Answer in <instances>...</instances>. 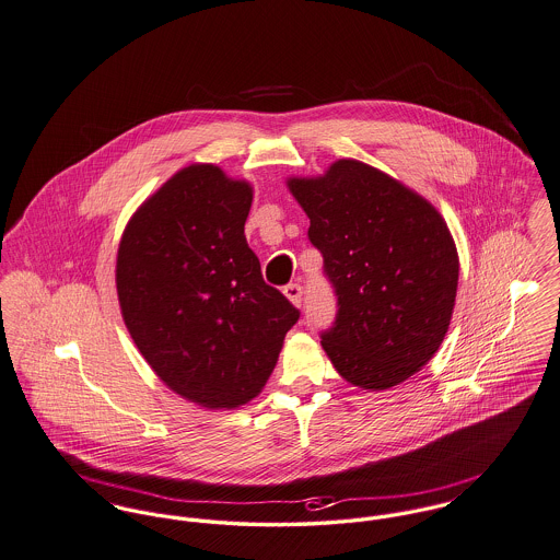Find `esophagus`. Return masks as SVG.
<instances>
[{
  "label": "esophagus",
  "instance_id": "obj_1",
  "mask_svg": "<svg viewBox=\"0 0 560 560\" xmlns=\"http://www.w3.org/2000/svg\"><path fill=\"white\" fill-rule=\"evenodd\" d=\"M282 293H284V298L289 299L295 307L301 305V301H303V289L299 287L298 282H291V284H287L284 289H282Z\"/></svg>",
  "mask_w": 560,
  "mask_h": 560
}]
</instances>
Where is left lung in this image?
<instances>
[{
	"mask_svg": "<svg viewBox=\"0 0 560 560\" xmlns=\"http://www.w3.org/2000/svg\"><path fill=\"white\" fill-rule=\"evenodd\" d=\"M287 187L336 289V325L320 343L337 373L363 390H386L420 372L440 350L456 301L458 253L444 217L357 159Z\"/></svg>",
	"mask_w": 560,
	"mask_h": 560,
	"instance_id": "left-lung-1",
	"label": "left lung"
}]
</instances>
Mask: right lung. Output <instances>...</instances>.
Returning <instances> with one entry per match:
<instances>
[{
    "mask_svg": "<svg viewBox=\"0 0 560 560\" xmlns=\"http://www.w3.org/2000/svg\"><path fill=\"white\" fill-rule=\"evenodd\" d=\"M250 206V183L192 163L133 212L118 244L129 336L170 390L208 410L253 401L299 320L248 248Z\"/></svg>",
    "mask_w": 560,
    "mask_h": 560,
    "instance_id": "right-lung-1",
    "label": "right lung"
}]
</instances>
